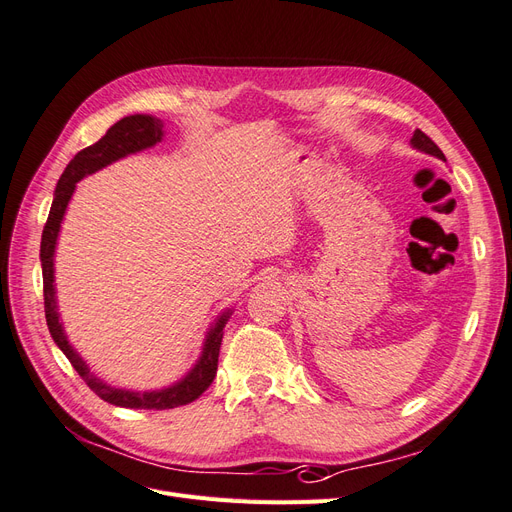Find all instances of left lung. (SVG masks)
Wrapping results in <instances>:
<instances>
[{
    "label": "left lung",
    "mask_w": 512,
    "mask_h": 512,
    "mask_svg": "<svg viewBox=\"0 0 512 512\" xmlns=\"http://www.w3.org/2000/svg\"><path fill=\"white\" fill-rule=\"evenodd\" d=\"M410 143H412V147L414 149H418V151H425V153H429V156H436V158H440V160H444V153L440 151V147L431 141V138L425 134V132H421V130H414V134H412V138H410Z\"/></svg>",
    "instance_id": "1"
}]
</instances>
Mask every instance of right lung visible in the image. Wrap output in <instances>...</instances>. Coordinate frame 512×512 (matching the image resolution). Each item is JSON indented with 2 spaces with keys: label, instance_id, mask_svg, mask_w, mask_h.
I'll return each instance as SVG.
<instances>
[{
  "label": "right lung",
  "instance_id": "add662e5",
  "mask_svg": "<svg viewBox=\"0 0 512 512\" xmlns=\"http://www.w3.org/2000/svg\"><path fill=\"white\" fill-rule=\"evenodd\" d=\"M162 121L149 115H130L119 119L115 126L108 128V132L100 138L98 143L91 147H85L83 151L76 153V156L70 160L66 166L64 175L59 177L55 196H53V205L49 220L44 224L42 230V243H40V260H42V284H44V316L46 324H49L51 337L55 339V344L59 350L68 356V361L76 369L85 384L94 391L100 399L108 401L113 406L121 408H136V410H168V408H177L192 404L194 399L203 395L209 384L215 378V371H218V356H220V346H222V335L224 327L230 318V309L224 312L218 320H215L213 327L207 333L203 354L192 367V371L173 386L162 391H123L115 389V386L104 384L100 378L91 374L85 361L76 352L68 337L64 333V327L59 322L57 314V301H55V269H53V258H55V245H57V235L61 228V220H64L66 207L72 198V192L85 175L96 173V170L113 164L119 158H126L130 153L143 151L147 147H153L156 143L162 141Z\"/></svg>",
  "mask_w": 512,
  "mask_h": 512
}]
</instances>
